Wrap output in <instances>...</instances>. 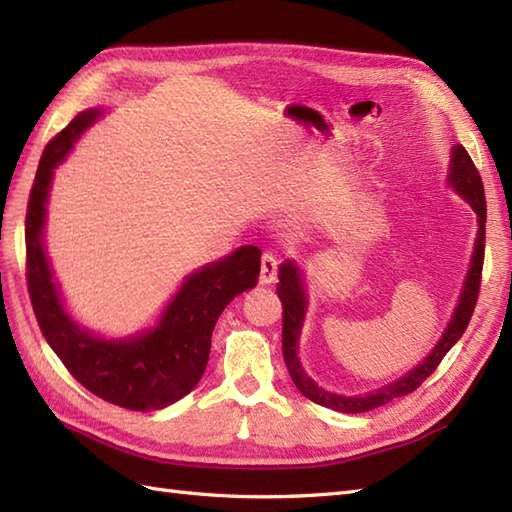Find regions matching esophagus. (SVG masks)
Masks as SVG:
<instances>
[{
	"label": "esophagus",
	"instance_id": "obj_1",
	"mask_svg": "<svg viewBox=\"0 0 512 512\" xmlns=\"http://www.w3.org/2000/svg\"><path fill=\"white\" fill-rule=\"evenodd\" d=\"M277 279V259L273 253L262 255V268H259V281L262 284H275Z\"/></svg>",
	"mask_w": 512,
	"mask_h": 512
}]
</instances>
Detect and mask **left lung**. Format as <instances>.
<instances>
[{"label": "left lung", "instance_id": "left-lung-1", "mask_svg": "<svg viewBox=\"0 0 512 512\" xmlns=\"http://www.w3.org/2000/svg\"><path fill=\"white\" fill-rule=\"evenodd\" d=\"M453 167H451V184L455 187L462 198L473 206V211L480 217V231H477V244H475V253H473V262L469 268V277H466V284L462 290V297L458 308H455L453 321L444 332L440 343L436 345L424 363L418 365L413 372H409L405 378L396 380L378 391H369L365 396H336L330 394V391L321 389L314 380L308 378V374L303 372V367L297 358V341H299V332H301V323H303V314H306V292H303L301 286V275L299 268L295 264H281L279 268V286H277V295L281 299V308H284V328H281V350H284V361L290 372L292 383L301 391L308 400L317 402V405H323L334 411H343V413H363V411H372L376 407H383L387 402L394 398L407 396L411 391H416L424 380H427L433 372H436L438 365L442 363V358L447 356L451 347L458 343L460 336L464 334L466 325H469L477 297H480V284H482V268H484V244H486V198H484V184L480 178V171L475 169L471 156L466 154V149L458 145L453 149Z\"/></svg>", "mask_w": 512, "mask_h": 512}]
</instances>
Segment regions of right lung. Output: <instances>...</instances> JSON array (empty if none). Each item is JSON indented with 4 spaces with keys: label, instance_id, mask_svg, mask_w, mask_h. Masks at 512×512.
I'll return each instance as SVG.
<instances>
[{
    "label": "right lung",
    "instance_id": "obj_1",
    "mask_svg": "<svg viewBox=\"0 0 512 512\" xmlns=\"http://www.w3.org/2000/svg\"><path fill=\"white\" fill-rule=\"evenodd\" d=\"M96 110L81 112L43 149L26 211V281L41 334L79 383L112 405L151 411L187 396L202 378L211 354V334L224 308L259 277L257 246H242L222 262L191 275L169 303L156 330L110 343L81 330L61 308L41 231L52 169L88 129Z\"/></svg>",
    "mask_w": 512,
    "mask_h": 512
}]
</instances>
